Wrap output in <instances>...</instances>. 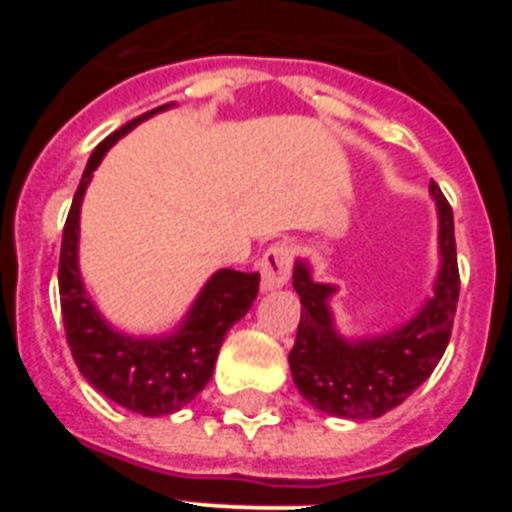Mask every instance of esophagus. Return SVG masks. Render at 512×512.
Listing matches in <instances>:
<instances>
[{
  "instance_id": "obj_1",
  "label": "esophagus",
  "mask_w": 512,
  "mask_h": 512,
  "mask_svg": "<svg viewBox=\"0 0 512 512\" xmlns=\"http://www.w3.org/2000/svg\"><path fill=\"white\" fill-rule=\"evenodd\" d=\"M292 261H295V253H292V246L287 241H279L266 248L259 264L261 277H264V289L284 287L289 274H292Z\"/></svg>"
}]
</instances>
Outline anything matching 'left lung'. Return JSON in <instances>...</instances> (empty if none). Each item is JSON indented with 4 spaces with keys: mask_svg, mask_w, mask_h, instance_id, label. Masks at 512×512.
<instances>
[{
    "mask_svg": "<svg viewBox=\"0 0 512 512\" xmlns=\"http://www.w3.org/2000/svg\"><path fill=\"white\" fill-rule=\"evenodd\" d=\"M431 194L438 205V243H441V274L436 295L408 325L390 336L348 343L333 328L328 297L336 292L330 284L310 279L302 261L295 266V284L302 312L295 346L289 351V369L297 390L312 408L351 420H369L390 413L408 400L441 361L454 328L459 302V264H456L454 212L441 187L431 179Z\"/></svg>",
    "mask_w": 512,
    "mask_h": 512,
    "instance_id": "1",
    "label": "left lung"
}]
</instances>
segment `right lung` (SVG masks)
<instances>
[{
    "label": "right lung",
    "instance_id": "add662e5",
    "mask_svg": "<svg viewBox=\"0 0 512 512\" xmlns=\"http://www.w3.org/2000/svg\"><path fill=\"white\" fill-rule=\"evenodd\" d=\"M164 107L135 117L94 148L84 169L69 217L63 225L58 292L71 356L94 390L133 413L158 418L176 413L205 390L215 369L225 333L251 310L259 295V271L220 269L194 302L189 318L166 338H130L104 323L84 292L76 264L79 243V207L92 171L120 135Z\"/></svg>",
    "mask_w": 512,
    "mask_h": 512
}]
</instances>
